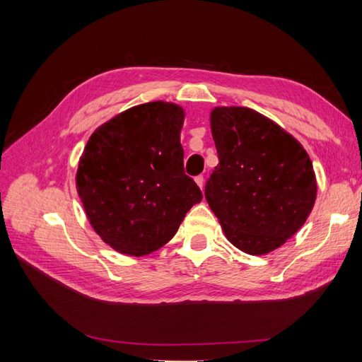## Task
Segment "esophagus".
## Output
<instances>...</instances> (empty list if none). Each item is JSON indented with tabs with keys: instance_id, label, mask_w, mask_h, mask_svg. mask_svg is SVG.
<instances>
[{
	"instance_id": "esophagus-1",
	"label": "esophagus",
	"mask_w": 362,
	"mask_h": 362,
	"mask_svg": "<svg viewBox=\"0 0 362 362\" xmlns=\"http://www.w3.org/2000/svg\"><path fill=\"white\" fill-rule=\"evenodd\" d=\"M194 180H196V183L199 185V188L202 189V188H204V182H205V180H204V175H197Z\"/></svg>"
}]
</instances>
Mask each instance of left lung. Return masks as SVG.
Masks as SVG:
<instances>
[{"mask_svg": "<svg viewBox=\"0 0 362 362\" xmlns=\"http://www.w3.org/2000/svg\"><path fill=\"white\" fill-rule=\"evenodd\" d=\"M210 124L219 163L206 180V202L235 247L249 255L272 252L314 206L310 156L286 130L247 107H216Z\"/></svg>", "mask_w": 362, "mask_h": 362, "instance_id": "1", "label": "left lung"}]
</instances>
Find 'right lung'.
Masks as SVG:
<instances>
[{"label":"right lung","mask_w":362,"mask_h":362,"mask_svg":"<svg viewBox=\"0 0 362 362\" xmlns=\"http://www.w3.org/2000/svg\"><path fill=\"white\" fill-rule=\"evenodd\" d=\"M182 107L135 105L99 126L83 149L76 188L95 232L143 257L175 235L202 191L183 169Z\"/></svg>","instance_id":"add662e5"}]
</instances>
